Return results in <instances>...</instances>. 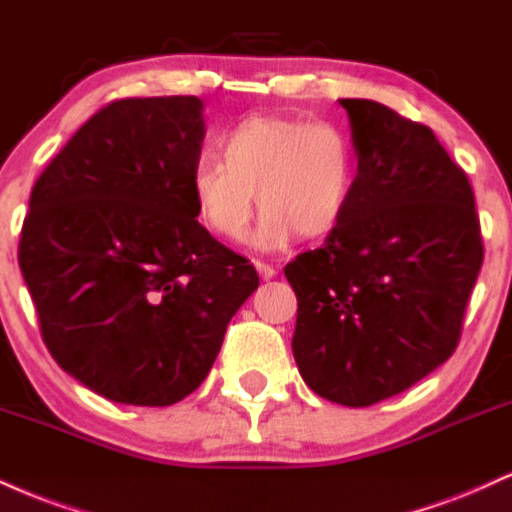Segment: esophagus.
Returning <instances> with one entry per match:
<instances>
[{
  "mask_svg": "<svg viewBox=\"0 0 512 512\" xmlns=\"http://www.w3.org/2000/svg\"><path fill=\"white\" fill-rule=\"evenodd\" d=\"M254 266H256V270H258V275H261V280H270V278H275V273H278V270H275L273 266H270V263L254 261Z\"/></svg>",
  "mask_w": 512,
  "mask_h": 512,
  "instance_id": "obj_1",
  "label": "esophagus"
}]
</instances>
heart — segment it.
<instances>
[{
    "label": "heart",
    "instance_id": "1",
    "mask_svg": "<svg viewBox=\"0 0 512 512\" xmlns=\"http://www.w3.org/2000/svg\"><path fill=\"white\" fill-rule=\"evenodd\" d=\"M220 158L203 155L191 170L196 218L215 237L242 242L263 206L258 249H282L294 234L333 232L357 186V148L345 129L302 114H254L220 138Z\"/></svg>",
    "mask_w": 512,
    "mask_h": 512
}]
</instances>
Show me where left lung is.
I'll return each mask as SVG.
<instances>
[{
	"mask_svg": "<svg viewBox=\"0 0 512 512\" xmlns=\"http://www.w3.org/2000/svg\"><path fill=\"white\" fill-rule=\"evenodd\" d=\"M357 186L323 246L285 266L297 294L294 362L345 407L393 398L455 352L484 261L474 194L429 126L340 100Z\"/></svg>",
	"mask_w": 512,
	"mask_h": 512,
	"instance_id": "obj_1",
	"label": "left lung"
}]
</instances>
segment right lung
Listing matches in <instances>:
<instances>
[{"label":"right lung","instance_id":"add662e5","mask_svg":"<svg viewBox=\"0 0 512 512\" xmlns=\"http://www.w3.org/2000/svg\"><path fill=\"white\" fill-rule=\"evenodd\" d=\"M196 95L105 105L30 191L18 266L47 350L124 405L165 407L201 386L256 268L196 220Z\"/></svg>","mask_w":512,"mask_h":512}]
</instances>
